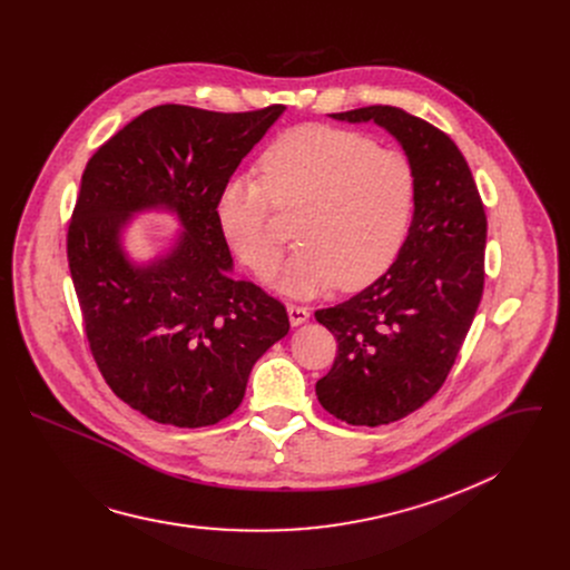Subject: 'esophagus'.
Wrapping results in <instances>:
<instances>
[{
	"instance_id": "1",
	"label": "esophagus",
	"mask_w": 570,
	"mask_h": 570,
	"mask_svg": "<svg viewBox=\"0 0 570 570\" xmlns=\"http://www.w3.org/2000/svg\"><path fill=\"white\" fill-rule=\"evenodd\" d=\"M286 308H288V320H291L293 327H297V324L306 322L308 315H311V311L306 306H299V304H288Z\"/></svg>"
}]
</instances>
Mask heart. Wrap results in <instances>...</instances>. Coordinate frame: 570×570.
Returning a JSON list of instances; mask_svg holds the SVG:
<instances>
[{"instance_id":"heart-1","label":"heart","mask_w":570,"mask_h":570,"mask_svg":"<svg viewBox=\"0 0 570 570\" xmlns=\"http://www.w3.org/2000/svg\"><path fill=\"white\" fill-rule=\"evenodd\" d=\"M259 171L262 183L232 178L216 200L220 229L250 271L268 277L282 259L273 209L297 212L299 248L279 279L286 293L311 295L336 282L361 288L392 264L415 203L413 169L399 153L304 126L262 155Z\"/></svg>"}]
</instances>
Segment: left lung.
I'll list each match as a JSON object with an SVG mask.
<instances>
[{
	"mask_svg": "<svg viewBox=\"0 0 570 570\" xmlns=\"http://www.w3.org/2000/svg\"><path fill=\"white\" fill-rule=\"evenodd\" d=\"M332 117L383 126L415 178V214L396 262L347 302L315 311L338 343L315 383L317 401L341 422L381 426L444 385L482 297L487 216L464 155L433 124L392 106Z\"/></svg>",
	"mask_w": 570,
	"mask_h": 570,
	"instance_id": "1",
	"label": "left lung"
}]
</instances>
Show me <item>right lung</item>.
I'll list each match as a JSON object with an SVG mask.
<instances>
[{"instance_id": "1", "label": "right lung", "mask_w": 570, "mask_h": 570, "mask_svg": "<svg viewBox=\"0 0 570 570\" xmlns=\"http://www.w3.org/2000/svg\"><path fill=\"white\" fill-rule=\"evenodd\" d=\"M284 106L212 112L157 106L90 157L67 229L83 330L110 390L157 424L200 429L229 417L253 365L288 334L286 306L232 277L216 200ZM167 206L179 246L132 267L118 232L132 210Z\"/></svg>"}]
</instances>
